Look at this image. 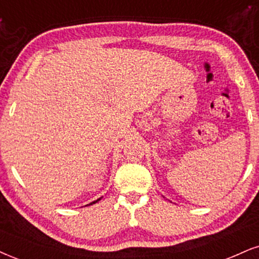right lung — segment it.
Returning a JSON list of instances; mask_svg holds the SVG:
<instances>
[{"instance_id": "right-lung-1", "label": "right lung", "mask_w": 259, "mask_h": 259, "mask_svg": "<svg viewBox=\"0 0 259 259\" xmlns=\"http://www.w3.org/2000/svg\"><path fill=\"white\" fill-rule=\"evenodd\" d=\"M98 200H100V199H97V200H96V202H94V203H91V204H95V203H97V202H98Z\"/></svg>"}]
</instances>
